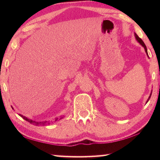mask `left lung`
I'll list each match as a JSON object with an SVG mask.
<instances>
[{
    "label": "left lung",
    "mask_w": 160,
    "mask_h": 160,
    "mask_svg": "<svg viewBox=\"0 0 160 160\" xmlns=\"http://www.w3.org/2000/svg\"><path fill=\"white\" fill-rule=\"evenodd\" d=\"M135 39H136V40L140 44H141L143 47H144V48H145V52H146V53H147V55L148 56V50H147V47H146V46H145V43L143 42V41L142 40L140 39V38L138 36V35L136 34H135ZM151 94H150V97H149V98H148V101H147V102H148V100L150 99V97H151ZM146 102V103H147Z\"/></svg>",
    "instance_id": "obj_1"
}]
</instances>
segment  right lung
<instances>
[{"mask_svg": "<svg viewBox=\"0 0 160 160\" xmlns=\"http://www.w3.org/2000/svg\"><path fill=\"white\" fill-rule=\"evenodd\" d=\"M20 115L21 117H22L24 119H25V120H26V121H29V123H35L36 124V125H39V124H40V125H41V124H42V125H45V123H47V121H45V122H35L34 121H32V120H31V119H29V118H28L27 117H25V116H22V115H21V114H19ZM58 120V118H56V120H55V121H56Z\"/></svg>", "mask_w": 160, "mask_h": 160, "instance_id": "obj_1", "label": "right lung"}]
</instances>
